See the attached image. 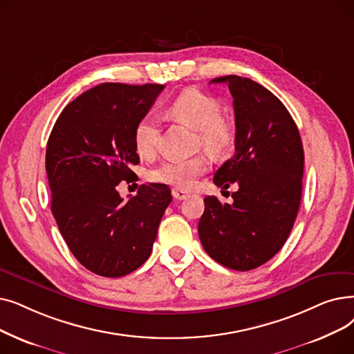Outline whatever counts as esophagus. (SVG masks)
<instances>
[{
    "mask_svg": "<svg viewBox=\"0 0 354 354\" xmlns=\"http://www.w3.org/2000/svg\"><path fill=\"white\" fill-rule=\"evenodd\" d=\"M172 196H174L175 199H178V201H180V199H185V198L188 196V192L182 191V189H179V188H175V189H172Z\"/></svg>",
    "mask_w": 354,
    "mask_h": 354,
    "instance_id": "esophagus-1",
    "label": "esophagus"
}]
</instances>
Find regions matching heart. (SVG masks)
I'll use <instances>...</instances> for the list:
<instances>
[{"instance_id":"heart-1","label":"heart","mask_w":354,"mask_h":354,"mask_svg":"<svg viewBox=\"0 0 354 354\" xmlns=\"http://www.w3.org/2000/svg\"><path fill=\"white\" fill-rule=\"evenodd\" d=\"M167 114L194 129L199 134V142L212 153H221L234 139V127L221 115V102L205 92L189 88L167 105ZM159 139V121L155 115L142 117L134 127V149L140 156L149 158L156 151ZM209 169L208 155L191 159L167 160L151 169L149 178L155 182L167 183L179 189H189L196 179Z\"/></svg>"}]
</instances>
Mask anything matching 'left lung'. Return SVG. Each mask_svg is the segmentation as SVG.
<instances>
[{"label": "left lung", "mask_w": 354, "mask_h": 354, "mask_svg": "<svg viewBox=\"0 0 354 354\" xmlns=\"http://www.w3.org/2000/svg\"><path fill=\"white\" fill-rule=\"evenodd\" d=\"M236 117L234 153L214 175L217 187L237 182L233 204L205 196L198 224L204 250L220 265L252 270L285 244L302 195L304 149L286 106L260 84L227 75Z\"/></svg>", "instance_id": "obj_1"}]
</instances>
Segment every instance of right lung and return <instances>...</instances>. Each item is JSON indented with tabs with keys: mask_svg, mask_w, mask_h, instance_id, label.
Instances as JSON below:
<instances>
[{
	"mask_svg": "<svg viewBox=\"0 0 354 354\" xmlns=\"http://www.w3.org/2000/svg\"><path fill=\"white\" fill-rule=\"evenodd\" d=\"M163 85L101 84L69 102L46 147L52 214L72 254L92 273L120 278L149 259L165 209L163 183L140 185L122 201L115 187L140 162L134 127Z\"/></svg>",
	"mask_w": 354,
	"mask_h": 354,
	"instance_id": "right-lung-1",
	"label": "right lung"
}]
</instances>
